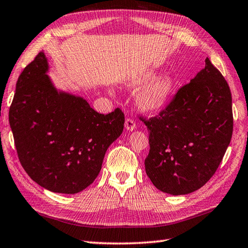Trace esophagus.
<instances>
[{
    "instance_id": "34e87169",
    "label": "esophagus",
    "mask_w": 248,
    "mask_h": 248,
    "mask_svg": "<svg viewBox=\"0 0 248 248\" xmlns=\"http://www.w3.org/2000/svg\"><path fill=\"white\" fill-rule=\"evenodd\" d=\"M125 128H126V130L133 132V130L136 129V123H135L134 120H132V119H126V121H125Z\"/></svg>"
}]
</instances>
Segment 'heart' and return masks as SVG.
<instances>
[{
	"mask_svg": "<svg viewBox=\"0 0 248 248\" xmlns=\"http://www.w3.org/2000/svg\"><path fill=\"white\" fill-rule=\"evenodd\" d=\"M154 78L153 72H146L130 83L134 87L141 86ZM176 90L175 78L168 74L160 76L151 81L139 95V106L147 113H157L164 110L171 100Z\"/></svg>",
	"mask_w": 248,
	"mask_h": 248,
	"instance_id": "obj_1",
	"label": "heart"
}]
</instances>
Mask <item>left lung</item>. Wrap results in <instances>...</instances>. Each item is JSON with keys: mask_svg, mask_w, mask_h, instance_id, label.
I'll return each instance as SVG.
<instances>
[{"mask_svg": "<svg viewBox=\"0 0 248 248\" xmlns=\"http://www.w3.org/2000/svg\"><path fill=\"white\" fill-rule=\"evenodd\" d=\"M142 121L150 133L144 166L152 184L171 195L191 193L212 178L231 141L230 88L206 58L165 110Z\"/></svg>", "mask_w": 248, "mask_h": 248, "instance_id": "1", "label": "left lung"}]
</instances>
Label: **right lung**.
Listing matches in <instances>:
<instances>
[{
	"mask_svg": "<svg viewBox=\"0 0 248 248\" xmlns=\"http://www.w3.org/2000/svg\"><path fill=\"white\" fill-rule=\"evenodd\" d=\"M43 51L18 78L9 125L30 178L51 192L74 194L93 184L124 128L119 108L100 114L86 99L57 90Z\"/></svg>",
	"mask_w": 248,
	"mask_h": 248,
	"instance_id": "add662e5",
	"label": "right lung"
}]
</instances>
